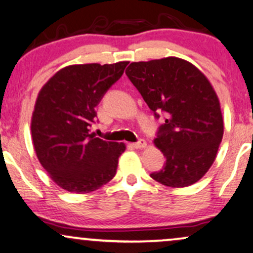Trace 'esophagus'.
Returning <instances> with one entry per match:
<instances>
[{"label": "esophagus", "mask_w": 253, "mask_h": 253, "mask_svg": "<svg viewBox=\"0 0 253 253\" xmlns=\"http://www.w3.org/2000/svg\"><path fill=\"white\" fill-rule=\"evenodd\" d=\"M132 146L135 149H143V148H145V146H146V142L144 141V139H139L138 142L132 143Z\"/></svg>", "instance_id": "obj_1"}]
</instances>
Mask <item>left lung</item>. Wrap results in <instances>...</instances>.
I'll list each match as a JSON object with an SVG mask.
<instances>
[{
	"mask_svg": "<svg viewBox=\"0 0 253 253\" xmlns=\"http://www.w3.org/2000/svg\"><path fill=\"white\" fill-rule=\"evenodd\" d=\"M126 74L155 117L165 114L155 145L167 162L151 178L170 188L198 182L212 165L224 132L219 101L209 80L177 57L132 62Z\"/></svg>",
	"mask_w": 253,
	"mask_h": 253,
	"instance_id": "8db88e82",
	"label": "left lung"
}]
</instances>
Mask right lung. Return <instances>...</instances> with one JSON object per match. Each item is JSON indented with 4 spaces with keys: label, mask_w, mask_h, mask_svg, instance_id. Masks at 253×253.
I'll return each mask as SVG.
<instances>
[{
    "label": "right lung",
    "mask_w": 253,
    "mask_h": 253,
    "mask_svg": "<svg viewBox=\"0 0 253 253\" xmlns=\"http://www.w3.org/2000/svg\"><path fill=\"white\" fill-rule=\"evenodd\" d=\"M129 62L69 65L44 84L31 120L37 158L51 179L75 193L91 192L116 174L123 143L89 133L96 107Z\"/></svg>",
    "instance_id": "obj_1"
}]
</instances>
